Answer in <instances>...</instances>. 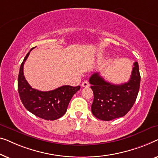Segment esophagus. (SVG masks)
Returning a JSON list of instances; mask_svg holds the SVG:
<instances>
[{
    "mask_svg": "<svg viewBox=\"0 0 158 158\" xmlns=\"http://www.w3.org/2000/svg\"><path fill=\"white\" fill-rule=\"evenodd\" d=\"M81 86H83V87H89V83L88 81L85 80V81H84L83 82H82Z\"/></svg>",
    "mask_w": 158,
    "mask_h": 158,
    "instance_id": "1",
    "label": "esophagus"
}]
</instances>
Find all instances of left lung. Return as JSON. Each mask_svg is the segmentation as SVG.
Segmentation results:
<instances>
[{
    "instance_id": "8db88e82",
    "label": "left lung",
    "mask_w": 158,
    "mask_h": 158,
    "mask_svg": "<svg viewBox=\"0 0 158 158\" xmlns=\"http://www.w3.org/2000/svg\"><path fill=\"white\" fill-rule=\"evenodd\" d=\"M94 93L92 112L101 120L110 121L123 117L132 107L140 85L139 65L134 63L130 79L126 83L113 84L106 81L98 72L89 78Z\"/></svg>"
}]
</instances>
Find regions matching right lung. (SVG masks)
Segmentation results:
<instances>
[{"label": "right lung", "mask_w": 158, "mask_h": 158, "mask_svg": "<svg viewBox=\"0 0 158 158\" xmlns=\"http://www.w3.org/2000/svg\"><path fill=\"white\" fill-rule=\"evenodd\" d=\"M26 54L21 64L18 79V90L22 103L26 110L46 120H55L65 114L69 102L80 86L64 85L56 89L41 92L33 89L23 75V65L29 55Z\"/></svg>", "instance_id": "1"}]
</instances>
